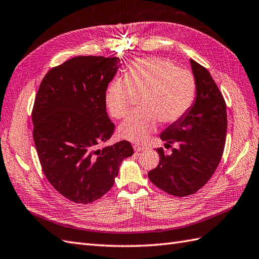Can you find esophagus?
<instances>
[{
    "label": "esophagus",
    "mask_w": 259,
    "mask_h": 259,
    "mask_svg": "<svg viewBox=\"0 0 259 259\" xmlns=\"http://www.w3.org/2000/svg\"><path fill=\"white\" fill-rule=\"evenodd\" d=\"M135 150L137 152H140V151H143V150H146L147 147L146 146H142V144H135L134 146Z\"/></svg>",
    "instance_id": "34e87169"
}]
</instances>
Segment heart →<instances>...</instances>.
<instances>
[{"mask_svg":"<svg viewBox=\"0 0 259 259\" xmlns=\"http://www.w3.org/2000/svg\"><path fill=\"white\" fill-rule=\"evenodd\" d=\"M141 95L142 110L130 113L118 129L120 137L132 142L146 140L160 120L173 123L182 119L194 102L195 79L189 70L178 68L169 59H135L125 68L124 78H115L108 85L107 109L113 118L121 119L130 110L134 96Z\"/></svg>","mask_w":259,"mask_h":259,"instance_id":"obj_1","label":"heart"}]
</instances>
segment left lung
Segmentation results:
<instances>
[{
  "label": "left lung",
  "instance_id": "left-lung-1",
  "mask_svg": "<svg viewBox=\"0 0 259 259\" xmlns=\"http://www.w3.org/2000/svg\"><path fill=\"white\" fill-rule=\"evenodd\" d=\"M196 97L188 113L160 135L165 148L177 143L167 155L157 151L160 161L148 177L155 186L174 196L194 194L212 178L224 151L227 115L223 95L208 70L190 59Z\"/></svg>",
  "mask_w": 259,
  "mask_h": 259
}]
</instances>
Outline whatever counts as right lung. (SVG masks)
Segmentation results:
<instances>
[{
    "label": "right lung",
    "mask_w": 259,
    "mask_h": 259,
    "mask_svg": "<svg viewBox=\"0 0 259 259\" xmlns=\"http://www.w3.org/2000/svg\"><path fill=\"white\" fill-rule=\"evenodd\" d=\"M120 59L77 56L52 68L41 80L32 111L33 138L41 169L69 201L89 204L109 191L122 160L134 154L129 141L98 149L115 124L105 94Z\"/></svg>",
    "instance_id": "add662e5"
}]
</instances>
